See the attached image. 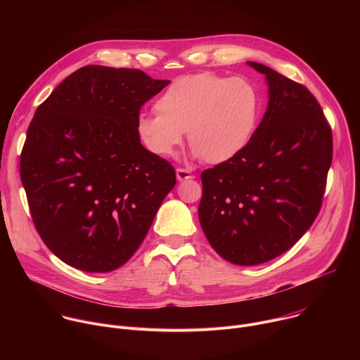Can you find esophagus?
<instances>
[{
	"label": "esophagus",
	"mask_w": 360,
	"mask_h": 360,
	"mask_svg": "<svg viewBox=\"0 0 360 360\" xmlns=\"http://www.w3.org/2000/svg\"><path fill=\"white\" fill-rule=\"evenodd\" d=\"M192 178H193V175H192L191 172H188V171H185V169H182V168H178V169H176V179H178L179 182L186 181V179H192Z\"/></svg>",
	"instance_id": "esophagus-1"
}]
</instances>
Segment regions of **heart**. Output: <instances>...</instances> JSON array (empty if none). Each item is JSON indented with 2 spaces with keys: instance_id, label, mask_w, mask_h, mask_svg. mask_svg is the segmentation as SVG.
<instances>
[{
  "instance_id": "obj_1",
  "label": "heart",
  "mask_w": 360,
  "mask_h": 360,
  "mask_svg": "<svg viewBox=\"0 0 360 360\" xmlns=\"http://www.w3.org/2000/svg\"><path fill=\"white\" fill-rule=\"evenodd\" d=\"M155 108V112H142L136 121L139 139L150 153L174 157L188 132L192 158L219 165L249 145L262 99L243 78L199 72L175 79L157 99Z\"/></svg>"
}]
</instances>
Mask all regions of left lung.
Returning <instances> with one entry per match:
<instances>
[{"label": "left lung", "mask_w": 360, "mask_h": 360, "mask_svg": "<svg viewBox=\"0 0 360 360\" xmlns=\"http://www.w3.org/2000/svg\"><path fill=\"white\" fill-rule=\"evenodd\" d=\"M246 64L265 77L266 112L236 158L202 172L198 208L211 246L240 266L276 258L311 228L332 164V131L311 91Z\"/></svg>", "instance_id": "left-lung-1"}]
</instances>
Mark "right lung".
<instances>
[{
	"label": "right lung",
	"instance_id": "add662e5",
	"mask_svg": "<svg viewBox=\"0 0 360 360\" xmlns=\"http://www.w3.org/2000/svg\"><path fill=\"white\" fill-rule=\"evenodd\" d=\"M168 84L141 70L86 65L37 108L21 182L41 239L67 265L122 266L175 186L174 167L136 131L141 107Z\"/></svg>",
	"mask_w": 360,
	"mask_h": 360
}]
</instances>
